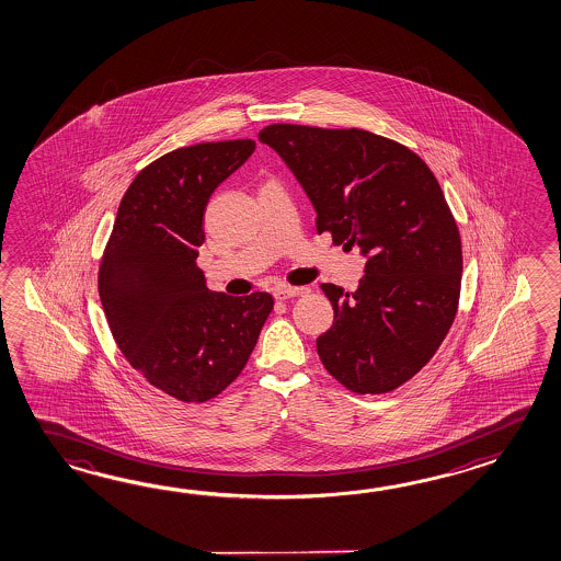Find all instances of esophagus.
<instances>
[{"label":"esophagus","mask_w":561,"mask_h":561,"mask_svg":"<svg viewBox=\"0 0 561 561\" xmlns=\"http://www.w3.org/2000/svg\"><path fill=\"white\" fill-rule=\"evenodd\" d=\"M304 291H306L304 287H275L274 298L279 299V301H286L289 298H298Z\"/></svg>","instance_id":"34e87169"}]
</instances>
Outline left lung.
Instances as JSON below:
<instances>
[{
	"label": "left lung",
	"mask_w": 561,
	"mask_h": 561,
	"mask_svg": "<svg viewBox=\"0 0 561 561\" xmlns=\"http://www.w3.org/2000/svg\"><path fill=\"white\" fill-rule=\"evenodd\" d=\"M260 141L277 151L316 209L318 233L359 248L355 291L321 284L333 325L321 364L355 393L412 379L444 342L461 287V240L444 192L412 149L366 129L274 124Z\"/></svg>",
	"instance_id": "obj_1"
}]
</instances>
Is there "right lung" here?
I'll return each instance as SVG.
<instances>
[{"instance_id": "obj_1", "label": "right lung", "mask_w": 561, "mask_h": 561, "mask_svg": "<svg viewBox=\"0 0 561 561\" xmlns=\"http://www.w3.org/2000/svg\"><path fill=\"white\" fill-rule=\"evenodd\" d=\"M253 149L252 139L197 144L149 163L127 187L103 252L98 287L115 343L175 400L202 403L228 388L274 309L265 291H211L195 263L209 197Z\"/></svg>"}]
</instances>
